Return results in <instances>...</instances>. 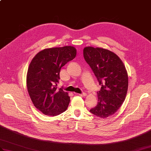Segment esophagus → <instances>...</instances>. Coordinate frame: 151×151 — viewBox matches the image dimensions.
<instances>
[{"instance_id":"obj_1","label":"esophagus","mask_w":151,"mask_h":151,"mask_svg":"<svg viewBox=\"0 0 151 151\" xmlns=\"http://www.w3.org/2000/svg\"><path fill=\"white\" fill-rule=\"evenodd\" d=\"M79 96H81V97H85L86 95V93H81V94H78Z\"/></svg>"}]
</instances>
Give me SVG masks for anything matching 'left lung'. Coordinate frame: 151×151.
I'll return each mask as SVG.
<instances>
[{"label": "left lung", "instance_id": "1", "mask_svg": "<svg viewBox=\"0 0 151 151\" xmlns=\"http://www.w3.org/2000/svg\"><path fill=\"white\" fill-rule=\"evenodd\" d=\"M83 55L101 85L97 91V104L90 111L100 118L108 117L120 108L126 98L128 88L126 68L117 55L102 48L86 47Z\"/></svg>", "mask_w": 151, "mask_h": 151}]
</instances>
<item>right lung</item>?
<instances>
[{
    "instance_id": "add662e5",
    "label": "right lung",
    "mask_w": 151,
    "mask_h": 151,
    "mask_svg": "<svg viewBox=\"0 0 151 151\" xmlns=\"http://www.w3.org/2000/svg\"><path fill=\"white\" fill-rule=\"evenodd\" d=\"M76 56L72 46L40 51L32 59L27 74V87L33 104L46 115L56 116L66 111L70 99L63 87L57 89L62 67Z\"/></svg>"
}]
</instances>
